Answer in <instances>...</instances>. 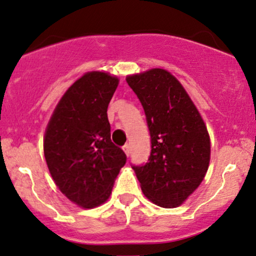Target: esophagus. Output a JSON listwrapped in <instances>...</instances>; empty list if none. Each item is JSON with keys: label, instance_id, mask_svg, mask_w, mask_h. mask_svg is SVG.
Instances as JSON below:
<instances>
[{"label": "esophagus", "instance_id": "34e87169", "mask_svg": "<svg viewBox=\"0 0 256 256\" xmlns=\"http://www.w3.org/2000/svg\"><path fill=\"white\" fill-rule=\"evenodd\" d=\"M122 150H124V152H125V154H126V155H130V152H131V148H130V144H128V143H126L125 144V146H122Z\"/></svg>", "mask_w": 256, "mask_h": 256}]
</instances>
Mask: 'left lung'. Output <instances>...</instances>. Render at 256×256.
Listing matches in <instances>:
<instances>
[{"instance_id":"obj_1","label":"left lung","mask_w":256,"mask_h":256,"mask_svg":"<svg viewBox=\"0 0 256 256\" xmlns=\"http://www.w3.org/2000/svg\"><path fill=\"white\" fill-rule=\"evenodd\" d=\"M126 82L143 106L152 138L148 162L132 169L148 199L161 208H176L208 172V128L181 83L167 70H148L128 76Z\"/></svg>"}]
</instances>
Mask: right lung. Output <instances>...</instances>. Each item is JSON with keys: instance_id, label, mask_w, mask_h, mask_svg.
<instances>
[{"instance_id": "1", "label": "right lung", "mask_w": 256, "mask_h": 256, "mask_svg": "<svg viewBox=\"0 0 256 256\" xmlns=\"http://www.w3.org/2000/svg\"><path fill=\"white\" fill-rule=\"evenodd\" d=\"M119 80L107 72L84 74L66 92L44 137L48 170L60 192L84 208L110 198L125 152L110 140L107 107Z\"/></svg>"}]
</instances>
